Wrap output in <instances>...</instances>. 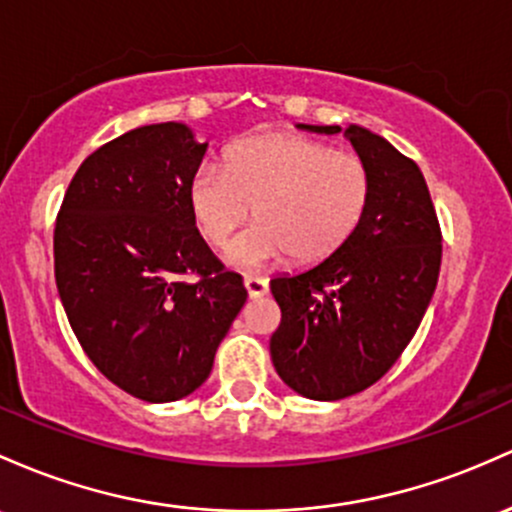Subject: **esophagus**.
<instances>
[{"label": "esophagus", "instance_id": "1", "mask_svg": "<svg viewBox=\"0 0 512 512\" xmlns=\"http://www.w3.org/2000/svg\"><path fill=\"white\" fill-rule=\"evenodd\" d=\"M243 284H245V291L250 299H260V296H265L269 291L267 279H262V277H245Z\"/></svg>", "mask_w": 512, "mask_h": 512}]
</instances>
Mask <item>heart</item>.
<instances>
[{
  "label": "heart",
  "instance_id": "heart-1",
  "mask_svg": "<svg viewBox=\"0 0 512 512\" xmlns=\"http://www.w3.org/2000/svg\"><path fill=\"white\" fill-rule=\"evenodd\" d=\"M372 199L367 162L299 133H262L230 145L223 167L204 162L189 182L196 228L216 250L247 216L257 218L228 257L238 267H265L289 255L316 265L355 235Z\"/></svg>",
  "mask_w": 512,
  "mask_h": 512
}]
</instances>
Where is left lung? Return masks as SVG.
Listing matches in <instances>:
<instances>
[{
    "instance_id": "1",
    "label": "left lung",
    "mask_w": 512,
    "mask_h": 512,
    "mask_svg": "<svg viewBox=\"0 0 512 512\" xmlns=\"http://www.w3.org/2000/svg\"><path fill=\"white\" fill-rule=\"evenodd\" d=\"M345 136L372 172L362 223L328 260L269 282L282 308L269 340L274 369L313 401H340L389 372L428 311L442 262L440 221L420 167L367 128L350 126Z\"/></svg>"
}]
</instances>
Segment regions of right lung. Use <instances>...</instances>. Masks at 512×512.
Here are the masks:
<instances>
[{"label":"right lung","instance_id":"add662e5","mask_svg":"<svg viewBox=\"0 0 512 512\" xmlns=\"http://www.w3.org/2000/svg\"><path fill=\"white\" fill-rule=\"evenodd\" d=\"M206 143L184 123L140 126L101 145L55 218V284L72 333L111 384L148 403L209 379L247 299L201 240L189 182Z\"/></svg>","mask_w":512,"mask_h":512}]
</instances>
